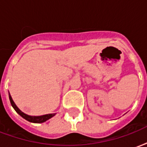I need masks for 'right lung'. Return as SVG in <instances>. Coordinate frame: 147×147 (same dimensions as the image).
Masks as SVG:
<instances>
[{"instance_id": "obj_1", "label": "right lung", "mask_w": 147, "mask_h": 147, "mask_svg": "<svg viewBox=\"0 0 147 147\" xmlns=\"http://www.w3.org/2000/svg\"><path fill=\"white\" fill-rule=\"evenodd\" d=\"M8 96H9V100H10V102H11V106L13 107L16 112L19 115H20L21 117H23L24 119H25L27 121L29 122H31V123H44L46 120H49L50 118H52L53 117H54L56 113H49V114H45V115H42V116H30V115H27V114L24 113V112L18 108L17 105L15 104L14 101L12 100V98H11L10 93H8Z\"/></svg>"}]
</instances>
